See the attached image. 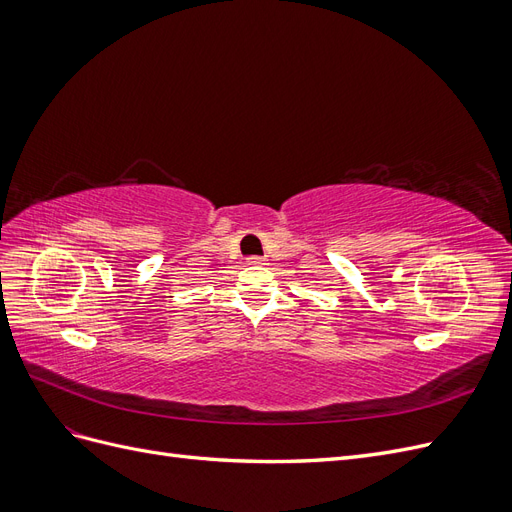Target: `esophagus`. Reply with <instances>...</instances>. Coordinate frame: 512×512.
Here are the masks:
<instances>
[{
	"instance_id": "esophagus-1",
	"label": "esophagus",
	"mask_w": 512,
	"mask_h": 512,
	"mask_svg": "<svg viewBox=\"0 0 512 512\" xmlns=\"http://www.w3.org/2000/svg\"><path fill=\"white\" fill-rule=\"evenodd\" d=\"M247 265H252V267L267 265V258H262V256H250V258H247Z\"/></svg>"
}]
</instances>
